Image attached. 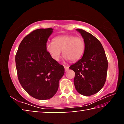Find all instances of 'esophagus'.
Returning a JSON list of instances; mask_svg holds the SVG:
<instances>
[{
    "instance_id": "1",
    "label": "esophagus",
    "mask_w": 124,
    "mask_h": 124,
    "mask_svg": "<svg viewBox=\"0 0 124 124\" xmlns=\"http://www.w3.org/2000/svg\"><path fill=\"white\" fill-rule=\"evenodd\" d=\"M64 70H65V71L67 72V71H68L69 70V67L67 66H64Z\"/></svg>"
}]
</instances>
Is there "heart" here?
<instances>
[{
    "label": "heart",
    "instance_id": "1",
    "mask_svg": "<svg viewBox=\"0 0 124 124\" xmlns=\"http://www.w3.org/2000/svg\"><path fill=\"white\" fill-rule=\"evenodd\" d=\"M53 42H48L46 50L51 58L58 61L63 52L66 60L74 62L79 60L85 49L84 39L72 35H63L55 37Z\"/></svg>",
    "mask_w": 124,
    "mask_h": 124
}]
</instances>
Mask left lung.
<instances>
[{"label": "left lung", "instance_id": "1", "mask_svg": "<svg viewBox=\"0 0 124 124\" xmlns=\"http://www.w3.org/2000/svg\"><path fill=\"white\" fill-rule=\"evenodd\" d=\"M84 39L85 49L80 60L69 67L74 71V84L80 94L89 96L102 89L106 82L108 61L100 41L90 33L77 29Z\"/></svg>", "mask_w": 124, "mask_h": 124}]
</instances>
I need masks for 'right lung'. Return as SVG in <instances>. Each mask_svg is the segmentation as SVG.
I'll use <instances>...</instances> for the list:
<instances>
[{
    "instance_id": "obj_1",
    "label": "right lung",
    "mask_w": 124,
    "mask_h": 124,
    "mask_svg": "<svg viewBox=\"0 0 124 124\" xmlns=\"http://www.w3.org/2000/svg\"><path fill=\"white\" fill-rule=\"evenodd\" d=\"M52 28L38 29L25 37L15 56L16 67L20 84L36 99L52 98L58 89L64 68L51 58L46 50Z\"/></svg>"
}]
</instances>
